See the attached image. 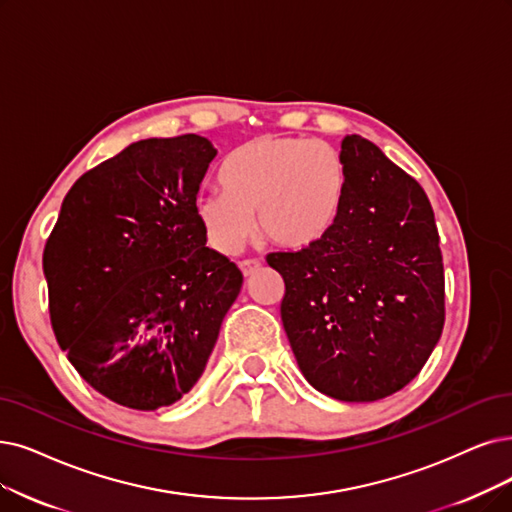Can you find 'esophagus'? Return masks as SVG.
Wrapping results in <instances>:
<instances>
[{
    "instance_id": "1",
    "label": "esophagus",
    "mask_w": 512,
    "mask_h": 512,
    "mask_svg": "<svg viewBox=\"0 0 512 512\" xmlns=\"http://www.w3.org/2000/svg\"><path fill=\"white\" fill-rule=\"evenodd\" d=\"M239 269H241L243 275H252L256 269H260V260H256V258L241 260V262H239Z\"/></svg>"
}]
</instances>
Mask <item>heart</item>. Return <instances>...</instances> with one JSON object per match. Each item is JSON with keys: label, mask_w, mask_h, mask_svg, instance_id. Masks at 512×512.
I'll list each match as a JSON object with an SVG mask.
<instances>
[{"label": "heart", "mask_w": 512, "mask_h": 512, "mask_svg": "<svg viewBox=\"0 0 512 512\" xmlns=\"http://www.w3.org/2000/svg\"><path fill=\"white\" fill-rule=\"evenodd\" d=\"M222 191L197 197L195 212L214 250L235 254L260 233L283 248H309L334 231L349 197V163L323 140L258 136L233 149L218 170Z\"/></svg>", "instance_id": "1"}]
</instances>
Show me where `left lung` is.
I'll use <instances>...</instances> for the list:
<instances>
[{
  "mask_svg": "<svg viewBox=\"0 0 512 512\" xmlns=\"http://www.w3.org/2000/svg\"><path fill=\"white\" fill-rule=\"evenodd\" d=\"M351 185L334 231L271 252L281 321L300 372L338 401H378L410 384L445 321L435 214L418 182L357 134L342 140Z\"/></svg>",
  "mask_w": 512,
  "mask_h": 512,
  "instance_id": "1",
  "label": "left lung"
}]
</instances>
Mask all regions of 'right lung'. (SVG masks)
<instances>
[{"label":"right lung","instance_id":"right-lung-1","mask_svg":"<svg viewBox=\"0 0 512 512\" xmlns=\"http://www.w3.org/2000/svg\"><path fill=\"white\" fill-rule=\"evenodd\" d=\"M214 155L197 134L134 142L77 178L46 241L60 349L132 410L191 391L241 290L237 264L206 248L195 212Z\"/></svg>","mask_w":512,"mask_h":512}]
</instances>
